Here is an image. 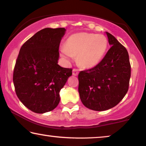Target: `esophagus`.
Instances as JSON below:
<instances>
[{
    "instance_id": "esophagus-1",
    "label": "esophagus",
    "mask_w": 146,
    "mask_h": 146,
    "mask_svg": "<svg viewBox=\"0 0 146 146\" xmlns=\"http://www.w3.org/2000/svg\"><path fill=\"white\" fill-rule=\"evenodd\" d=\"M79 74V71L77 69H73V75H75V76H77Z\"/></svg>"
}]
</instances>
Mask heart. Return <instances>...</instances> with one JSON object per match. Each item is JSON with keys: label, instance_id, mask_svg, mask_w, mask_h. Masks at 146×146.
Listing matches in <instances>:
<instances>
[{"label": "heart", "instance_id": "heart-1", "mask_svg": "<svg viewBox=\"0 0 146 146\" xmlns=\"http://www.w3.org/2000/svg\"><path fill=\"white\" fill-rule=\"evenodd\" d=\"M108 46V39L102 35L77 33L67 38L65 46L60 48V53L67 62L77 56V63L81 67L90 69L100 63Z\"/></svg>", "mask_w": 146, "mask_h": 146}]
</instances>
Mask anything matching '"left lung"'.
<instances>
[{
    "instance_id": "left-lung-1",
    "label": "left lung",
    "mask_w": 146,
    "mask_h": 146,
    "mask_svg": "<svg viewBox=\"0 0 146 146\" xmlns=\"http://www.w3.org/2000/svg\"><path fill=\"white\" fill-rule=\"evenodd\" d=\"M111 48L102 61L79 73V93L82 104L94 111H106L119 104L128 91L131 66L127 50L106 32Z\"/></svg>"
}]
</instances>
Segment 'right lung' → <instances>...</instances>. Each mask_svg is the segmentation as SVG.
<instances>
[{
    "mask_svg": "<svg viewBox=\"0 0 146 146\" xmlns=\"http://www.w3.org/2000/svg\"><path fill=\"white\" fill-rule=\"evenodd\" d=\"M65 28H45L21 46L13 73L19 100L36 113L53 110L60 102L59 92L72 75V69L58 65L60 42Z\"/></svg>",
    "mask_w": 146,
    "mask_h": 146,
    "instance_id": "obj_1",
    "label": "right lung"
}]
</instances>
